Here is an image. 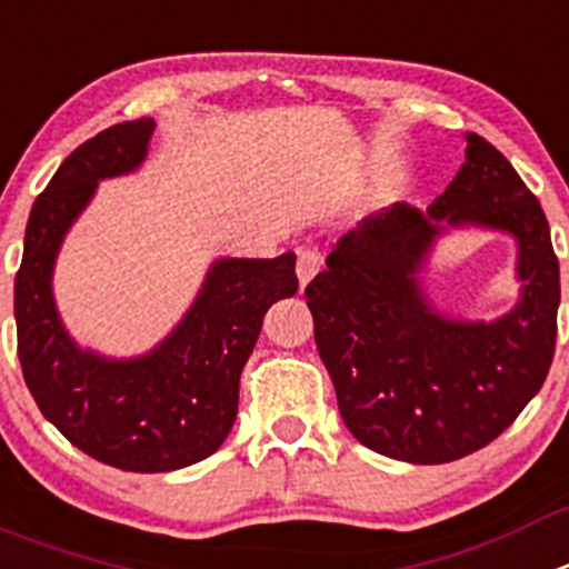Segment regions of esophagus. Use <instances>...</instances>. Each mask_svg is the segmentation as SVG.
I'll use <instances>...</instances> for the list:
<instances>
[{
	"mask_svg": "<svg viewBox=\"0 0 569 569\" xmlns=\"http://www.w3.org/2000/svg\"><path fill=\"white\" fill-rule=\"evenodd\" d=\"M321 270V253L312 248H301L299 250V262H296V273H299L301 288H305L307 281Z\"/></svg>",
	"mask_w": 569,
	"mask_h": 569,
	"instance_id": "obj_1",
	"label": "esophagus"
}]
</instances>
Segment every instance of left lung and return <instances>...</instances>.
<instances>
[{
    "instance_id": "1",
    "label": "left lung",
    "mask_w": 569,
    "mask_h": 569,
    "mask_svg": "<svg viewBox=\"0 0 569 569\" xmlns=\"http://www.w3.org/2000/svg\"><path fill=\"white\" fill-rule=\"evenodd\" d=\"M420 213L395 206L347 233L305 288L338 411L383 457L440 466L497 440L545 383L556 352L559 259L533 191L486 138ZM442 224H488L520 239L523 299L493 326L440 320L416 268Z\"/></svg>"
}]
</instances>
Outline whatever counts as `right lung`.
<instances>
[{"label": "right lung", "instance_id": "right-lung-1", "mask_svg": "<svg viewBox=\"0 0 569 569\" xmlns=\"http://www.w3.org/2000/svg\"><path fill=\"white\" fill-rule=\"evenodd\" d=\"M152 132V118L114 123L59 166L30 211L13 296L16 349L41 415L92 460L138 473L194 466L226 442L264 312L299 290L296 253L222 259L182 325L146 358L101 361L67 338L50 293L61 239L101 177L143 160Z\"/></svg>", "mask_w": 569, "mask_h": 569}]
</instances>
